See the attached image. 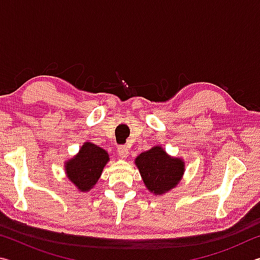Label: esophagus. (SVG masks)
Listing matches in <instances>:
<instances>
[{"label": "esophagus", "instance_id": "esophagus-1", "mask_svg": "<svg viewBox=\"0 0 260 260\" xmlns=\"http://www.w3.org/2000/svg\"><path fill=\"white\" fill-rule=\"evenodd\" d=\"M128 153H129V150L126 147L121 146V147L118 148V155H119L121 159H126V158L128 157Z\"/></svg>", "mask_w": 260, "mask_h": 260}]
</instances>
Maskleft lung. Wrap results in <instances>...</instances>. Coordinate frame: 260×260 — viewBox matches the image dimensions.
Returning a JSON list of instances; mask_svg holds the SVG:
<instances>
[{"mask_svg":"<svg viewBox=\"0 0 260 260\" xmlns=\"http://www.w3.org/2000/svg\"><path fill=\"white\" fill-rule=\"evenodd\" d=\"M143 183L153 195L160 196L175 188L184 174V160L173 157L160 146L152 147L135 158Z\"/></svg>","mask_w":260,"mask_h":260,"instance_id":"obj_1","label":"left lung"}]
</instances>
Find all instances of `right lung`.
Instances as JSON below:
<instances>
[{
    "mask_svg": "<svg viewBox=\"0 0 260 260\" xmlns=\"http://www.w3.org/2000/svg\"><path fill=\"white\" fill-rule=\"evenodd\" d=\"M109 160L108 151L87 141L77 155L64 161L65 174L79 191L88 192L99 182Z\"/></svg>",
    "mask_w": 260,
    "mask_h": 260,
    "instance_id": "obj_1",
    "label": "right lung"
}]
</instances>
